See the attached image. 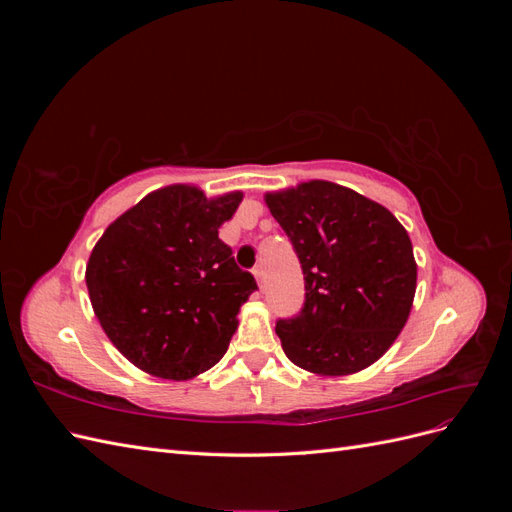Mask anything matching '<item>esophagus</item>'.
<instances>
[{
  "instance_id": "obj_1",
  "label": "esophagus",
  "mask_w": 512,
  "mask_h": 512,
  "mask_svg": "<svg viewBox=\"0 0 512 512\" xmlns=\"http://www.w3.org/2000/svg\"><path fill=\"white\" fill-rule=\"evenodd\" d=\"M254 277H256V282H258V288L265 290V273H262V267L254 269Z\"/></svg>"
}]
</instances>
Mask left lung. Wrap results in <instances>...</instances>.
Instances as JSON below:
<instances>
[{
    "label": "left lung",
    "mask_w": 512,
    "mask_h": 512,
    "mask_svg": "<svg viewBox=\"0 0 512 512\" xmlns=\"http://www.w3.org/2000/svg\"><path fill=\"white\" fill-rule=\"evenodd\" d=\"M265 203L305 277L301 314L275 324L288 359L316 376H350L376 363L414 301L406 228L376 200L320 179L267 192Z\"/></svg>",
    "instance_id": "1"
}]
</instances>
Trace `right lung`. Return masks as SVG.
I'll return each mask as SVG.
<instances>
[{
    "label": "right lung",
    "instance_id": "add662e5",
    "mask_svg": "<svg viewBox=\"0 0 512 512\" xmlns=\"http://www.w3.org/2000/svg\"><path fill=\"white\" fill-rule=\"evenodd\" d=\"M243 192L207 198L188 183L147 194L104 230L85 282L100 327L147 374L188 380L218 363L256 290L218 237Z\"/></svg>",
    "mask_w": 512,
    "mask_h": 512
}]
</instances>
